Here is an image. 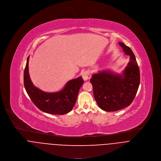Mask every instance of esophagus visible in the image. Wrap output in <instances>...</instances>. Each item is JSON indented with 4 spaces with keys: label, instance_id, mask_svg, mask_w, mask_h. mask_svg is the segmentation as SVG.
I'll return each instance as SVG.
<instances>
[{
    "label": "esophagus",
    "instance_id": "esophagus-1",
    "mask_svg": "<svg viewBox=\"0 0 161 161\" xmlns=\"http://www.w3.org/2000/svg\"><path fill=\"white\" fill-rule=\"evenodd\" d=\"M91 78V75L90 72L89 70H86L83 73V78L85 81H87L90 80Z\"/></svg>",
    "mask_w": 161,
    "mask_h": 161
}]
</instances>
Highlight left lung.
<instances>
[{"instance_id": "8db88e82", "label": "left lung", "mask_w": 161, "mask_h": 161, "mask_svg": "<svg viewBox=\"0 0 161 161\" xmlns=\"http://www.w3.org/2000/svg\"><path fill=\"white\" fill-rule=\"evenodd\" d=\"M119 44L125 53L130 57L123 73L102 71L93 75L90 79L97 104L101 109L108 112L116 111L129 106L140 83V72L134 54L124 43L119 42Z\"/></svg>"}]
</instances>
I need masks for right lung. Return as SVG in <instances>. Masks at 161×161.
Here are the masks:
<instances>
[{
    "instance_id": "1",
    "label": "right lung",
    "mask_w": 161,
    "mask_h": 161,
    "mask_svg": "<svg viewBox=\"0 0 161 161\" xmlns=\"http://www.w3.org/2000/svg\"><path fill=\"white\" fill-rule=\"evenodd\" d=\"M29 57L24 69V82L25 90L34 104L41 111L51 114L63 115L71 111L84 83L81 76L69 80L58 92L47 93L33 85L29 73Z\"/></svg>"
}]
</instances>
